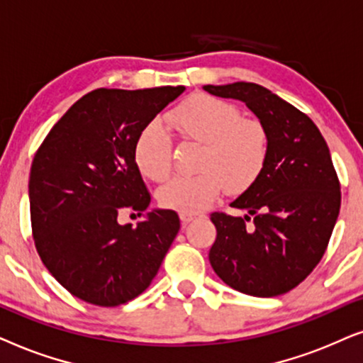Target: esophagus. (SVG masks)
Wrapping results in <instances>:
<instances>
[{"mask_svg":"<svg viewBox=\"0 0 363 363\" xmlns=\"http://www.w3.org/2000/svg\"><path fill=\"white\" fill-rule=\"evenodd\" d=\"M179 217H181L182 224H189V222L197 219V217H199V214H187V212H181V214H179Z\"/></svg>","mask_w":363,"mask_h":363,"instance_id":"34e87169","label":"esophagus"}]
</instances>
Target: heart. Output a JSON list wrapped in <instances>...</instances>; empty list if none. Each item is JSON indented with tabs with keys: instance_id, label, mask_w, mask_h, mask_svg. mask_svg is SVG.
I'll list each match as a JSON object with an SVG mask.
<instances>
[{
	"instance_id": "heart-1",
	"label": "heart",
	"mask_w": 363,
	"mask_h": 363,
	"mask_svg": "<svg viewBox=\"0 0 363 363\" xmlns=\"http://www.w3.org/2000/svg\"><path fill=\"white\" fill-rule=\"evenodd\" d=\"M182 136L202 144L199 174L174 177L159 191V202L177 212L204 211L222 189L240 194L257 181L267 162L269 136L259 121L242 119L234 104L209 94H194L171 114ZM172 143L161 123H151L139 133L134 161L149 181L162 182L171 174Z\"/></svg>"
}]
</instances>
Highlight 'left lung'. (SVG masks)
Wrapping results in <instances>:
<instances>
[{
  "instance_id": "obj_1",
  "label": "left lung",
  "mask_w": 363,
  "mask_h": 363,
  "mask_svg": "<svg viewBox=\"0 0 363 363\" xmlns=\"http://www.w3.org/2000/svg\"><path fill=\"white\" fill-rule=\"evenodd\" d=\"M204 89L242 101L269 136L259 179L230 204L247 214L211 216L217 229L211 265L222 282L247 296L286 294L320 262L339 217L340 184L330 151L308 116L264 86L239 81Z\"/></svg>"
}]
</instances>
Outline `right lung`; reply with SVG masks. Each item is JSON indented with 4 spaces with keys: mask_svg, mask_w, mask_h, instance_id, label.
Returning <instances> with one entry per match:
<instances>
[{
    "mask_svg": "<svg viewBox=\"0 0 363 363\" xmlns=\"http://www.w3.org/2000/svg\"><path fill=\"white\" fill-rule=\"evenodd\" d=\"M184 89L91 91L52 125L33 159L36 250L52 277L81 301L101 307L133 301L156 277L176 239L181 224L174 211H149L136 227L121 225L118 216L149 207L134 144Z\"/></svg>",
    "mask_w": 363,
    "mask_h": 363,
    "instance_id": "1",
    "label": "right lung"
}]
</instances>
